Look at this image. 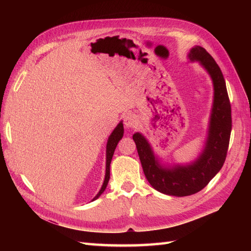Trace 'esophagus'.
<instances>
[{
  "label": "esophagus",
  "mask_w": 251,
  "mask_h": 251,
  "mask_svg": "<svg viewBox=\"0 0 251 251\" xmlns=\"http://www.w3.org/2000/svg\"><path fill=\"white\" fill-rule=\"evenodd\" d=\"M124 121H125V126L126 127H134L138 124V118L136 116V114L127 113L124 117Z\"/></svg>",
  "instance_id": "obj_1"
}]
</instances>
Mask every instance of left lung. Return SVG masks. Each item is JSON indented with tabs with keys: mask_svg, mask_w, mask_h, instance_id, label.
Segmentation results:
<instances>
[{
	"mask_svg": "<svg viewBox=\"0 0 251 251\" xmlns=\"http://www.w3.org/2000/svg\"><path fill=\"white\" fill-rule=\"evenodd\" d=\"M188 58L192 62H199L210 75L214 85L208 134L200 156L189 164L166 168L159 163L143 135H133L143 173L150 184L158 192L176 197L194 195L209 183L225 162L231 133V107L221 69L209 53L200 46L192 48Z\"/></svg>",
	"mask_w": 251,
	"mask_h": 251,
	"instance_id": "left-lung-1",
	"label": "left lung"
}]
</instances>
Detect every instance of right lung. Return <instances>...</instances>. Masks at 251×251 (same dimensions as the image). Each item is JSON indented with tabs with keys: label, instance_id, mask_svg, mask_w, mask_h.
<instances>
[{
	"label": "right lung",
	"instance_id": "1",
	"mask_svg": "<svg viewBox=\"0 0 251 251\" xmlns=\"http://www.w3.org/2000/svg\"><path fill=\"white\" fill-rule=\"evenodd\" d=\"M124 136V125L123 123H120L117 125V126L114 128V131L112 132V134L110 135V137L108 139V143H107V163H105V177H104V181H103V184L100 188V191L98 192V194L94 197V200H96L98 197H100L103 192L105 187L108 185V182L110 180V164H111V160H112V157L114 155V151H115L116 147H117V143L119 142V140L123 138Z\"/></svg>",
	"mask_w": 251,
	"mask_h": 251
}]
</instances>
